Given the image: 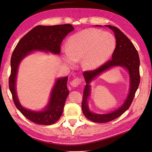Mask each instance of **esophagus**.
I'll return each mask as SVG.
<instances>
[{
  "label": "esophagus",
  "mask_w": 152,
  "mask_h": 152,
  "mask_svg": "<svg viewBox=\"0 0 152 152\" xmlns=\"http://www.w3.org/2000/svg\"><path fill=\"white\" fill-rule=\"evenodd\" d=\"M81 79L79 78H74L72 81L71 82V86L73 87H77L78 85H80V84L81 83Z\"/></svg>",
  "instance_id": "esophagus-1"
}]
</instances>
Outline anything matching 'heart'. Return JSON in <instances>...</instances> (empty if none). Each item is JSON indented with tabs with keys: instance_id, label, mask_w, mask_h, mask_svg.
I'll return each instance as SVG.
<instances>
[{
	"instance_id": "b5f03b06",
	"label": "heart",
	"mask_w": 152,
	"mask_h": 152,
	"mask_svg": "<svg viewBox=\"0 0 152 152\" xmlns=\"http://www.w3.org/2000/svg\"><path fill=\"white\" fill-rule=\"evenodd\" d=\"M116 48V39L107 31L88 29L74 34L68 40L64 50V60L69 66L82 60V66L88 70L99 68L111 57Z\"/></svg>"
}]
</instances>
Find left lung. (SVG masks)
Returning <instances> with one entry per match:
<instances>
[{"mask_svg": "<svg viewBox=\"0 0 152 152\" xmlns=\"http://www.w3.org/2000/svg\"><path fill=\"white\" fill-rule=\"evenodd\" d=\"M101 26V25H96ZM115 33L116 39V48L113 53L111 60L107 61L99 68L94 70L85 71L83 76L86 85L84 90L82 102V109L83 114L87 119L95 123H107L117 119L123 114L132 104L135 94L138 88L140 82V57L135 46L129 39L117 27L107 25ZM120 66L125 68L130 74V87L127 99L124 104L117 110L107 114H97L91 112L88 104V97L90 95L89 83L97 76L110 69L113 66Z\"/></svg>", "mask_w": 152, "mask_h": 152, "instance_id": "8db88e82", "label": "left lung"}]
</instances>
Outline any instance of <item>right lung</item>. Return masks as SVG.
Instances as JSON below:
<instances>
[{
  "label": "right lung",
  "instance_id": "add662e5",
  "mask_svg": "<svg viewBox=\"0 0 152 152\" xmlns=\"http://www.w3.org/2000/svg\"><path fill=\"white\" fill-rule=\"evenodd\" d=\"M73 30L74 27L70 24L52 26L37 25L20 39L12 52L11 59V76L9 80L12 99L18 110L27 119L37 124H53L61 116L66 99L69 94L67 88L68 77L56 80L47 106L41 111H35L24 108L18 99L16 91L18 68L23 59L33 51H49L54 54H60L61 42L64 37Z\"/></svg>",
  "mask_w": 152,
  "mask_h": 152
}]
</instances>
